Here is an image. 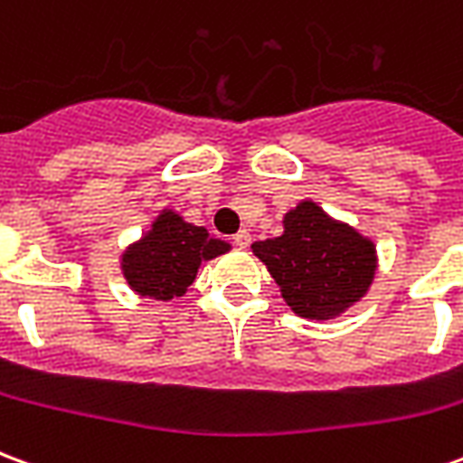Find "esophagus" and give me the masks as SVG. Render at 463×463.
<instances>
[{
    "mask_svg": "<svg viewBox=\"0 0 463 463\" xmlns=\"http://www.w3.org/2000/svg\"><path fill=\"white\" fill-rule=\"evenodd\" d=\"M250 241H252V235L248 231H241L232 235V242H235L238 248H248V245H250Z\"/></svg>",
    "mask_w": 463,
    "mask_h": 463,
    "instance_id": "1",
    "label": "esophagus"
}]
</instances>
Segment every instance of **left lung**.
Returning a JSON list of instances; mask_svg holds the SVG:
<instances>
[{
    "label": "left lung",
    "instance_id": "left-lung-1",
    "mask_svg": "<svg viewBox=\"0 0 463 463\" xmlns=\"http://www.w3.org/2000/svg\"><path fill=\"white\" fill-rule=\"evenodd\" d=\"M252 252L268 265L285 302L312 320L340 315L374 278L372 242L310 201L285 215L280 238L255 242Z\"/></svg>",
    "mask_w": 463,
    "mask_h": 463
}]
</instances>
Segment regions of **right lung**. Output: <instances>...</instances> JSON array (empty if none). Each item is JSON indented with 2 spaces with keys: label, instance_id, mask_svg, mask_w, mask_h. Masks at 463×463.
I'll return each mask as SVG.
<instances>
[{
  "label": "right lung",
  "instance_id": "right-lung-1",
  "mask_svg": "<svg viewBox=\"0 0 463 463\" xmlns=\"http://www.w3.org/2000/svg\"><path fill=\"white\" fill-rule=\"evenodd\" d=\"M228 250V242L185 222L175 213H163L153 231L123 255V275L143 298L173 300L188 290L203 260Z\"/></svg>",
  "mask_w": 463,
  "mask_h": 463
}]
</instances>
